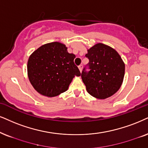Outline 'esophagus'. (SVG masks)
<instances>
[{
    "label": "esophagus",
    "mask_w": 148,
    "mask_h": 148,
    "mask_svg": "<svg viewBox=\"0 0 148 148\" xmlns=\"http://www.w3.org/2000/svg\"><path fill=\"white\" fill-rule=\"evenodd\" d=\"M83 65H82V64H80L79 66H78V69H79V70H80V72H81L82 70H83Z\"/></svg>",
    "instance_id": "obj_1"
}]
</instances>
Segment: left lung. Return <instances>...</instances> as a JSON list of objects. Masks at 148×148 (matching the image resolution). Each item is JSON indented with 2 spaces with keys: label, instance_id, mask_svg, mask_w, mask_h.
<instances>
[{
  "label": "left lung",
  "instance_id": "1",
  "mask_svg": "<svg viewBox=\"0 0 148 148\" xmlns=\"http://www.w3.org/2000/svg\"><path fill=\"white\" fill-rule=\"evenodd\" d=\"M89 59L81 73L87 92L94 98L106 99L113 96L120 88L124 80L125 64L118 52L113 48L98 43L87 50Z\"/></svg>",
  "mask_w": 148,
  "mask_h": 148
}]
</instances>
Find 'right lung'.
Returning <instances> with one entry per match:
<instances>
[{
  "instance_id": "add662e5",
  "label": "right lung",
  "mask_w": 148,
  "mask_h": 148,
  "mask_svg": "<svg viewBox=\"0 0 148 148\" xmlns=\"http://www.w3.org/2000/svg\"><path fill=\"white\" fill-rule=\"evenodd\" d=\"M60 42L44 44L31 54L27 72L31 85L37 92L55 97L68 90L74 76L81 75L74 64L76 56L69 53Z\"/></svg>"
}]
</instances>
